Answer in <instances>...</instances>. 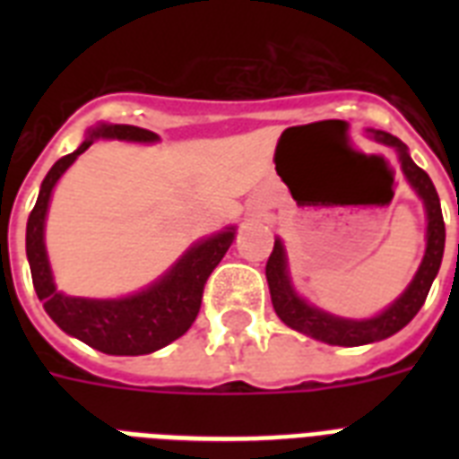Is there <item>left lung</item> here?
<instances>
[{
	"mask_svg": "<svg viewBox=\"0 0 459 459\" xmlns=\"http://www.w3.org/2000/svg\"><path fill=\"white\" fill-rule=\"evenodd\" d=\"M371 138L388 145L395 150L400 161V169L405 173L407 183L412 187L417 197L424 204V214H427V250L421 257V264L410 281V286L400 293V298L385 307L384 312L369 319H345V316H335V314L314 307L302 298L293 286L290 279V269H288V255L283 247V240L276 238L273 252L269 262H266V281H269V293H272L273 309L279 314V319L290 326L293 331L309 335L314 341L328 342V345H342V348H357V345H369V342L384 341L398 333L400 328H405L410 321L417 316L424 300H427L431 283H434L436 273L441 269L443 247H446V223L441 214V200L436 193L434 183L429 178L427 171H421L420 166L414 164L410 157V150L403 140L385 131H374L367 128Z\"/></svg>",
	"mask_w": 459,
	"mask_h": 459,
	"instance_id": "obj_1",
	"label": "left lung"
}]
</instances>
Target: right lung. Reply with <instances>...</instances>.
Listing matches in <instances>:
<instances>
[{
  "label": "right lung",
  "mask_w": 459,
  "mask_h": 459,
  "mask_svg": "<svg viewBox=\"0 0 459 459\" xmlns=\"http://www.w3.org/2000/svg\"><path fill=\"white\" fill-rule=\"evenodd\" d=\"M95 140L159 143V135L138 126L97 124L90 128L75 152L61 157L49 169L25 226V255L30 264L32 286L49 319L64 333L74 335L104 355H150L166 348L193 326L195 316L200 312L204 283L236 240V226H226L219 233L190 245L157 281L143 290L109 300L64 295L56 290L47 257V209L54 186Z\"/></svg>",
  "instance_id": "add662e5"
}]
</instances>
